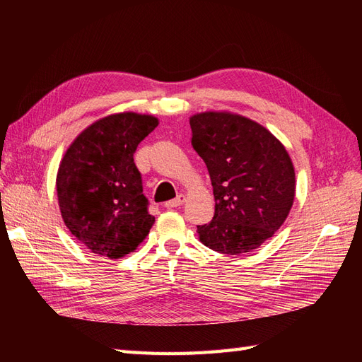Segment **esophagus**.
Instances as JSON below:
<instances>
[{
	"instance_id": "1",
	"label": "esophagus",
	"mask_w": 362,
	"mask_h": 362,
	"mask_svg": "<svg viewBox=\"0 0 362 362\" xmlns=\"http://www.w3.org/2000/svg\"><path fill=\"white\" fill-rule=\"evenodd\" d=\"M184 202H185V194H178L175 199L168 201L166 204H164V206H166V208H177V206L182 205Z\"/></svg>"
}]
</instances>
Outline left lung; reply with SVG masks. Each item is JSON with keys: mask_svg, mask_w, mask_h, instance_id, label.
<instances>
[{"mask_svg": "<svg viewBox=\"0 0 362 362\" xmlns=\"http://www.w3.org/2000/svg\"><path fill=\"white\" fill-rule=\"evenodd\" d=\"M192 146L206 164L216 201L202 245L228 255L252 252L275 234L293 206L296 173L270 131L231 112L190 116Z\"/></svg>", "mask_w": 362, "mask_h": 362, "instance_id": "1", "label": "left lung"}]
</instances>
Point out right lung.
Wrapping results in <instances>:
<instances>
[{
    "mask_svg": "<svg viewBox=\"0 0 362 362\" xmlns=\"http://www.w3.org/2000/svg\"><path fill=\"white\" fill-rule=\"evenodd\" d=\"M157 125L152 115H108L86 127L63 154L56 178L60 214L71 234L96 255L117 259L131 254L156 222L133 156Z\"/></svg>",
    "mask_w": 362,
    "mask_h": 362,
    "instance_id": "obj_1",
    "label": "right lung"
}]
</instances>
